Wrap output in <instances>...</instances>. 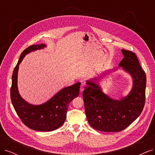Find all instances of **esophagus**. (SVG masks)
Wrapping results in <instances>:
<instances>
[{
    "label": "esophagus",
    "mask_w": 155,
    "mask_h": 155,
    "mask_svg": "<svg viewBox=\"0 0 155 155\" xmlns=\"http://www.w3.org/2000/svg\"><path fill=\"white\" fill-rule=\"evenodd\" d=\"M86 87H87V83L85 82H82L81 84V87H80L81 92H82L84 90V88H85Z\"/></svg>",
    "instance_id": "34e87169"
}]
</instances>
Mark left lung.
<instances>
[{
  "label": "left lung",
  "mask_w": 155,
  "mask_h": 155,
  "mask_svg": "<svg viewBox=\"0 0 155 155\" xmlns=\"http://www.w3.org/2000/svg\"><path fill=\"white\" fill-rule=\"evenodd\" d=\"M124 56L120 67L133 79L129 94L120 100H113L103 92L100 87L91 81L83 92L87 120L94 129L104 132H120L132 124L142 113L145 101L146 76L136 54L121 50ZM96 80V78L92 79Z\"/></svg>",
  "instance_id": "8db88e82"
}]
</instances>
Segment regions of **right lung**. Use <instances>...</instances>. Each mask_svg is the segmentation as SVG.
<instances>
[{
	"mask_svg": "<svg viewBox=\"0 0 155 155\" xmlns=\"http://www.w3.org/2000/svg\"><path fill=\"white\" fill-rule=\"evenodd\" d=\"M45 46L43 44L33 45L22 51L13 72L10 96L14 109L26 126L34 130L51 131L64 124L69 104L78 96L81 83L63 88L48 101L40 105L29 104L23 100L17 88L18 65L26 54Z\"/></svg>",
	"mask_w": 155,
	"mask_h": 155,
	"instance_id": "right-lung-1",
	"label": "right lung"
}]
</instances>
